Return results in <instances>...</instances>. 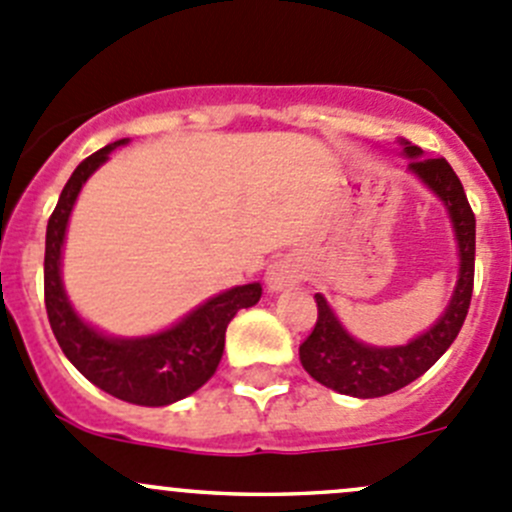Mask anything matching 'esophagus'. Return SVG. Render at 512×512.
<instances>
[{"mask_svg": "<svg viewBox=\"0 0 512 512\" xmlns=\"http://www.w3.org/2000/svg\"><path fill=\"white\" fill-rule=\"evenodd\" d=\"M297 280H299V270L292 260L272 262L270 270H267V277H265L267 289H270V292H282V289L294 285Z\"/></svg>", "mask_w": 512, "mask_h": 512, "instance_id": "esophagus-1", "label": "esophagus"}]
</instances>
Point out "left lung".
Instances as JSON below:
<instances>
[{"instance_id":"8db88e82","label":"left lung","mask_w":512,"mask_h":512,"mask_svg":"<svg viewBox=\"0 0 512 512\" xmlns=\"http://www.w3.org/2000/svg\"><path fill=\"white\" fill-rule=\"evenodd\" d=\"M409 156V170L416 173L438 198L446 203L461 255L458 285L443 317L428 332L404 347H369L349 337L347 329L334 317L332 307L322 294L317 299V324L312 334L299 344V361L304 371L327 389L356 399H376L404 389L418 376L426 374L451 347L466 322L473 294V270H476V215L466 198L461 180L446 158H428L411 141L401 138Z\"/></svg>"}]
</instances>
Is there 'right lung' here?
<instances>
[{
    "mask_svg": "<svg viewBox=\"0 0 512 512\" xmlns=\"http://www.w3.org/2000/svg\"><path fill=\"white\" fill-rule=\"evenodd\" d=\"M123 143H128V138L81 160L61 190L59 203L46 225L44 304L61 352L91 384L128 404L168 406L198 391L215 374L223 359L227 324L240 309L260 302L262 287L252 282L227 289L193 309L175 327L153 337L111 339L81 322L61 285V247L66 223L81 185L98 165L106 163L108 153Z\"/></svg>",
    "mask_w": 512,
    "mask_h": 512,
    "instance_id": "right-lung-1",
    "label": "right lung"
}]
</instances>
